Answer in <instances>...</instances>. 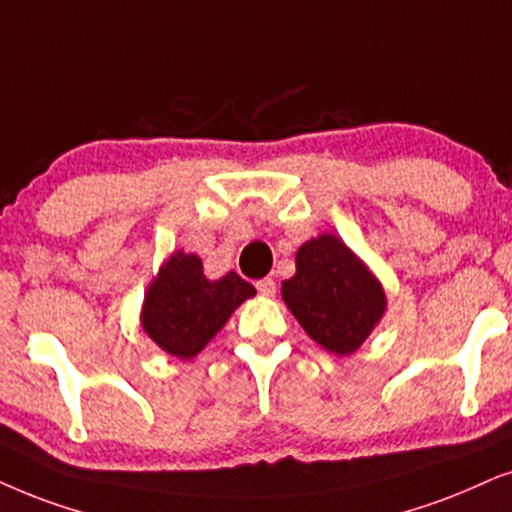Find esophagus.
Returning a JSON list of instances; mask_svg holds the SVG:
<instances>
[{
  "instance_id": "obj_1",
  "label": "esophagus",
  "mask_w": 512,
  "mask_h": 512,
  "mask_svg": "<svg viewBox=\"0 0 512 512\" xmlns=\"http://www.w3.org/2000/svg\"><path fill=\"white\" fill-rule=\"evenodd\" d=\"M255 286H257V293L264 295V297H274L276 295L274 278H262V281H257Z\"/></svg>"
}]
</instances>
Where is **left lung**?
Here are the masks:
<instances>
[{"label":"left lung","mask_w":512,"mask_h":512,"mask_svg":"<svg viewBox=\"0 0 512 512\" xmlns=\"http://www.w3.org/2000/svg\"><path fill=\"white\" fill-rule=\"evenodd\" d=\"M281 295L304 333L338 357L359 349L385 312L380 281L333 234L300 245Z\"/></svg>","instance_id":"8db88e82"}]
</instances>
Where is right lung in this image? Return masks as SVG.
<instances>
[{"instance_id":"right-lung-1","label":"right lung","mask_w":512,"mask_h":512,"mask_svg":"<svg viewBox=\"0 0 512 512\" xmlns=\"http://www.w3.org/2000/svg\"><path fill=\"white\" fill-rule=\"evenodd\" d=\"M252 295V283L236 271L210 281L200 257L177 250L146 290L141 328L167 354L191 359L222 331L238 304Z\"/></svg>"}]
</instances>
